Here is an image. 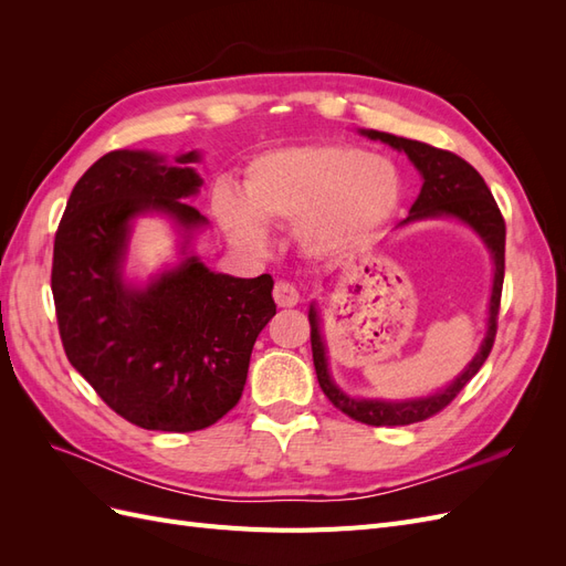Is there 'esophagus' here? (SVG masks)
Instances as JSON below:
<instances>
[{
  "instance_id": "obj_1",
  "label": "esophagus",
  "mask_w": 566,
  "mask_h": 566,
  "mask_svg": "<svg viewBox=\"0 0 566 566\" xmlns=\"http://www.w3.org/2000/svg\"><path fill=\"white\" fill-rule=\"evenodd\" d=\"M273 300H276L279 306H295L300 302V293L293 283L279 281L273 285Z\"/></svg>"
}]
</instances>
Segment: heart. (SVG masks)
Listing matches in <instances>:
<instances>
[{"label":"heart","instance_id":"obj_1","mask_svg":"<svg viewBox=\"0 0 566 566\" xmlns=\"http://www.w3.org/2000/svg\"><path fill=\"white\" fill-rule=\"evenodd\" d=\"M245 200L219 188L214 214L238 245L262 250L271 224H297L300 245L316 256L364 248L401 200L397 165L345 144L266 150L245 169Z\"/></svg>","mask_w":566,"mask_h":566}]
</instances>
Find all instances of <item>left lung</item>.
<instances>
[{"instance_id":"left-lung-1","label":"left lung","mask_w":566,"mask_h":566,"mask_svg":"<svg viewBox=\"0 0 566 566\" xmlns=\"http://www.w3.org/2000/svg\"><path fill=\"white\" fill-rule=\"evenodd\" d=\"M364 136L373 142H382L391 146L394 150L406 153L408 160L422 177V188L410 205L408 217L401 221L399 227L416 224L422 219H458L460 224L472 229L486 250L491 252L493 260V285H491V300H489V318H486V333L479 352L472 356V361L460 370L458 378L447 385L443 389L427 394V397L416 399H364V397H352L345 389H342L331 375L328 368V347H325V339L321 333V316L318 306L312 302L310 306V323H312V354H314V368L316 378L323 389L325 397L333 401L335 408L349 418L366 422L373 427H391V424H413L420 420H427L437 416L439 410L447 408L460 389L465 387L479 368L491 354L493 339H495V325H499V306H501V290H503V273H505V221L503 214L495 205L486 181L476 169L458 158L451 150H441L430 144L403 139V136H394L387 132H375V129H358Z\"/></svg>"}]
</instances>
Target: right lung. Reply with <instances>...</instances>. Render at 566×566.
<instances>
[{
	"label": "right lung",
	"mask_w": 566,
	"mask_h": 566,
	"mask_svg": "<svg viewBox=\"0 0 566 566\" xmlns=\"http://www.w3.org/2000/svg\"><path fill=\"white\" fill-rule=\"evenodd\" d=\"M198 150L169 163L153 150H111L75 184L54 241L51 293L67 361L117 416L160 432L224 418L248 380L256 335L276 314L269 273L233 279L193 252L208 227L186 198L202 179ZM163 213L182 260L146 284L124 276L133 221Z\"/></svg>",
	"instance_id": "add662e5"
}]
</instances>
